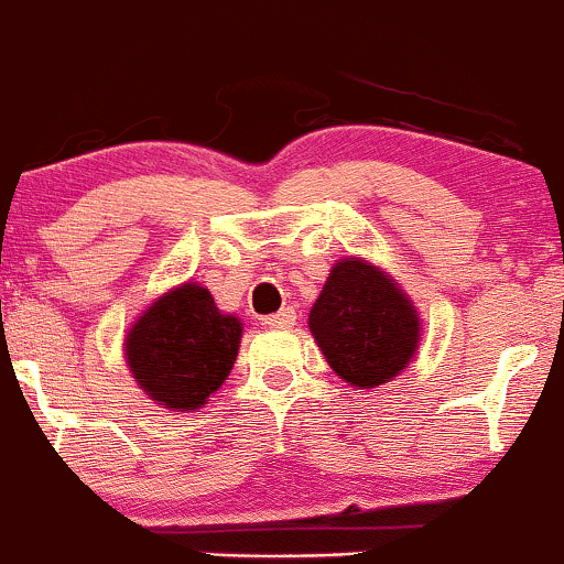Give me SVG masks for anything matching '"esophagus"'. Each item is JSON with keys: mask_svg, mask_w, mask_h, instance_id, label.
Segmentation results:
<instances>
[{"mask_svg": "<svg viewBox=\"0 0 564 564\" xmlns=\"http://www.w3.org/2000/svg\"><path fill=\"white\" fill-rule=\"evenodd\" d=\"M270 328H291L296 323V313L291 307H286V310H281V313H275V315H270L268 321Z\"/></svg>", "mask_w": 564, "mask_h": 564, "instance_id": "obj_1", "label": "esophagus"}]
</instances>
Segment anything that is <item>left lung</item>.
I'll return each mask as SVG.
<instances>
[{
  "label": "left lung",
  "instance_id": "obj_1",
  "mask_svg": "<svg viewBox=\"0 0 564 564\" xmlns=\"http://www.w3.org/2000/svg\"><path fill=\"white\" fill-rule=\"evenodd\" d=\"M310 334L336 377L371 390L411 364L422 323L413 302L384 270L347 257L334 264L310 310Z\"/></svg>",
  "mask_w": 564,
  "mask_h": 564
}]
</instances>
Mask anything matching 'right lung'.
I'll list each match as a JSON object with an SVG mask.
<instances>
[{"label": "right lung", "instance_id": "1", "mask_svg": "<svg viewBox=\"0 0 564 564\" xmlns=\"http://www.w3.org/2000/svg\"><path fill=\"white\" fill-rule=\"evenodd\" d=\"M243 326L198 283L166 291L134 321L124 358L140 390L170 411H196L230 377Z\"/></svg>", "mask_w": 564, "mask_h": 564}]
</instances>
